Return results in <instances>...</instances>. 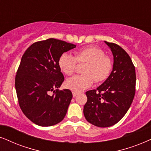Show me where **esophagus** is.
<instances>
[{
  "label": "esophagus",
  "instance_id": "esophagus-1",
  "mask_svg": "<svg viewBox=\"0 0 151 151\" xmlns=\"http://www.w3.org/2000/svg\"><path fill=\"white\" fill-rule=\"evenodd\" d=\"M77 95H78V93H77L74 92V91H72V95H73V97H74V98H75V97L77 96Z\"/></svg>",
  "mask_w": 151,
  "mask_h": 151
}]
</instances>
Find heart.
Masks as SVG:
<instances>
[{"instance_id": "obj_1", "label": "heart", "mask_w": 151, "mask_h": 151, "mask_svg": "<svg viewBox=\"0 0 151 151\" xmlns=\"http://www.w3.org/2000/svg\"><path fill=\"white\" fill-rule=\"evenodd\" d=\"M75 56L68 53L60 55L58 65L63 73L71 75L77 63H86L81 75H75L67 79L66 87L80 93L91 87L94 82H102L109 77L112 69V61L104 51L95 46H90L77 51Z\"/></svg>"}]
</instances>
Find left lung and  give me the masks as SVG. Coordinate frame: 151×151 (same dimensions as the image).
I'll return each mask as SVG.
<instances>
[{"instance_id": "1", "label": "left lung", "mask_w": 151, "mask_h": 151, "mask_svg": "<svg viewBox=\"0 0 151 151\" xmlns=\"http://www.w3.org/2000/svg\"><path fill=\"white\" fill-rule=\"evenodd\" d=\"M114 56L113 69L96 89L87 91L83 114L88 122L100 127L115 125L130 107L135 94L136 72L130 57L120 46L104 41Z\"/></svg>"}]
</instances>
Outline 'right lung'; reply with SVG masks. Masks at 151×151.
<instances>
[{"label":"right lung","instance_id":"1","mask_svg":"<svg viewBox=\"0 0 151 151\" xmlns=\"http://www.w3.org/2000/svg\"><path fill=\"white\" fill-rule=\"evenodd\" d=\"M75 47L73 44L49 38L33 43L23 55L15 88L21 109L36 125L52 126L65 116L72 93L69 89L58 90L64 77L58 60L62 53Z\"/></svg>","mask_w":151,"mask_h":151}]
</instances>
